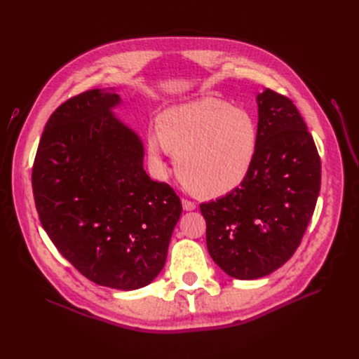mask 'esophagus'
Listing matches in <instances>:
<instances>
[{"instance_id":"esophagus-1","label":"esophagus","mask_w":359,"mask_h":359,"mask_svg":"<svg viewBox=\"0 0 359 359\" xmlns=\"http://www.w3.org/2000/svg\"><path fill=\"white\" fill-rule=\"evenodd\" d=\"M182 208L186 211H193L194 208H196V203H194L193 201H189V199H182Z\"/></svg>"}]
</instances>
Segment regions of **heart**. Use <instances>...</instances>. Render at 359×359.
<instances>
[{"label": "heart", "mask_w": 359, "mask_h": 359, "mask_svg": "<svg viewBox=\"0 0 359 359\" xmlns=\"http://www.w3.org/2000/svg\"><path fill=\"white\" fill-rule=\"evenodd\" d=\"M257 148V126L247 111L217 97H201L172 106L157 118L147 149L156 175L168 168V149L181 181L203 198H217L247 178Z\"/></svg>", "instance_id": "1"}]
</instances>
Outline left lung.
Here are the masks:
<instances>
[{"label": "left lung", "mask_w": 359, "mask_h": 359, "mask_svg": "<svg viewBox=\"0 0 359 359\" xmlns=\"http://www.w3.org/2000/svg\"><path fill=\"white\" fill-rule=\"evenodd\" d=\"M257 148L247 178L201 203L206 247L227 276L265 277L301 244L320 190V157L297 106L273 90L257 94Z\"/></svg>", "instance_id": "1"}]
</instances>
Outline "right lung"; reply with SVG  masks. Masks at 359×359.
<instances>
[{
	"label": "right lung",
	"mask_w": 359,
	"mask_h": 359,
	"mask_svg": "<svg viewBox=\"0 0 359 359\" xmlns=\"http://www.w3.org/2000/svg\"><path fill=\"white\" fill-rule=\"evenodd\" d=\"M114 91L58 106L43 130L32 193L43 229L94 283L133 290L165 266L182 211L177 193L144 170L142 140L112 114Z\"/></svg>",
	"instance_id": "add662e5"
}]
</instances>
